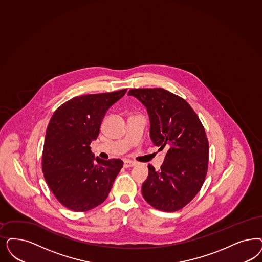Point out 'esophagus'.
Returning <instances> with one entry per match:
<instances>
[{
    "instance_id": "34e87169",
    "label": "esophagus",
    "mask_w": 262,
    "mask_h": 262,
    "mask_svg": "<svg viewBox=\"0 0 262 262\" xmlns=\"http://www.w3.org/2000/svg\"><path fill=\"white\" fill-rule=\"evenodd\" d=\"M136 162H132V161H128V160H126L125 162H124V167H133V166H136Z\"/></svg>"
}]
</instances>
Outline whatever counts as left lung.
Returning a JSON list of instances; mask_svg holds the SVG:
<instances>
[{"instance_id":"obj_1","label":"left lung","mask_w":262,"mask_h":262,"mask_svg":"<svg viewBox=\"0 0 262 262\" xmlns=\"http://www.w3.org/2000/svg\"><path fill=\"white\" fill-rule=\"evenodd\" d=\"M127 95L147 108L153 144L167 150L160 170L148 165L142 195L156 209L178 211L198 194L205 180L209 154L205 129L190 104L168 91L132 89Z\"/></svg>"}]
</instances>
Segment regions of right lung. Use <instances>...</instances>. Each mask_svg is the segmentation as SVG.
Segmentation results:
<instances>
[{
  "mask_svg": "<svg viewBox=\"0 0 262 262\" xmlns=\"http://www.w3.org/2000/svg\"><path fill=\"white\" fill-rule=\"evenodd\" d=\"M126 89L75 97L57 109L46 129L42 172L46 183L64 207L84 212L108 196L123 167L120 159L101 160L91 151L107 110Z\"/></svg>",
  "mask_w": 262,
  "mask_h": 262,
  "instance_id": "obj_1",
  "label": "right lung"
}]
</instances>
